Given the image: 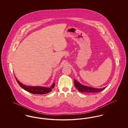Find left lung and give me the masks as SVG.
<instances>
[{
  "label": "left lung",
  "mask_w": 128,
  "mask_h": 128,
  "mask_svg": "<svg viewBox=\"0 0 128 128\" xmlns=\"http://www.w3.org/2000/svg\"><path fill=\"white\" fill-rule=\"evenodd\" d=\"M74 85L75 87L78 90V91L82 92H101L104 90L106 87L103 88H94L89 86H86L84 85H82L79 82H77L76 80H74Z\"/></svg>",
  "instance_id": "8db88e82"
}]
</instances>
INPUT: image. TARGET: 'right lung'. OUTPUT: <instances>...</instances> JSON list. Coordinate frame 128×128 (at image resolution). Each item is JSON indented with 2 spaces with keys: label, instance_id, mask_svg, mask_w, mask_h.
Returning a JSON list of instances; mask_svg holds the SVG:
<instances>
[{
  "label": "right lung",
  "instance_id": "add662e5",
  "mask_svg": "<svg viewBox=\"0 0 128 128\" xmlns=\"http://www.w3.org/2000/svg\"><path fill=\"white\" fill-rule=\"evenodd\" d=\"M16 80L18 83L19 85L25 90L33 94H46L52 91V90L55 87V83H54L51 87H40V86H30L24 85L22 84L16 78Z\"/></svg>",
  "mask_w": 128,
  "mask_h": 128
}]
</instances>
